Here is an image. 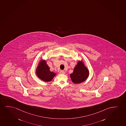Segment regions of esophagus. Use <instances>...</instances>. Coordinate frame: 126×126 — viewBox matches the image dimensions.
Masks as SVG:
<instances>
[{
	"label": "esophagus",
	"instance_id": "34e87169",
	"mask_svg": "<svg viewBox=\"0 0 126 126\" xmlns=\"http://www.w3.org/2000/svg\"><path fill=\"white\" fill-rule=\"evenodd\" d=\"M59 73H60V74H65V72L64 71V70H61Z\"/></svg>",
	"mask_w": 126,
	"mask_h": 126
}]
</instances>
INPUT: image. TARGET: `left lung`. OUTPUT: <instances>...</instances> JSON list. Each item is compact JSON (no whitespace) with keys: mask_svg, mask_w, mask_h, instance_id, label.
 <instances>
[{"mask_svg":"<svg viewBox=\"0 0 126 126\" xmlns=\"http://www.w3.org/2000/svg\"><path fill=\"white\" fill-rule=\"evenodd\" d=\"M89 75L88 69L82 61H79L74 68V71L70 74V78L74 83H82L86 80Z\"/></svg>","mask_w":126,"mask_h":126,"instance_id":"8db88e82","label":"left lung"}]
</instances>
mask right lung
Masks as SVG:
<instances>
[{
	"instance_id": "add662e5",
	"label": "right lung",
	"mask_w": 126,
	"mask_h": 126,
	"mask_svg": "<svg viewBox=\"0 0 126 126\" xmlns=\"http://www.w3.org/2000/svg\"><path fill=\"white\" fill-rule=\"evenodd\" d=\"M36 74L41 80L45 82H50L56 75V73L52 72L45 60L40 61L36 68Z\"/></svg>"
}]
</instances>
